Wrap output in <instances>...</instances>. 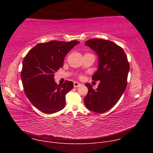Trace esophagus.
Masks as SVG:
<instances>
[{"mask_svg":"<svg viewBox=\"0 0 153 153\" xmlns=\"http://www.w3.org/2000/svg\"><path fill=\"white\" fill-rule=\"evenodd\" d=\"M80 83H79V82H74V86L75 87V88H77V87L80 86Z\"/></svg>","mask_w":153,"mask_h":153,"instance_id":"esophagus-1","label":"esophagus"}]
</instances>
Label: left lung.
I'll list each match as a JSON object with an SVG mask.
<instances>
[{"label": "left lung", "instance_id": "obj_1", "mask_svg": "<svg viewBox=\"0 0 153 153\" xmlns=\"http://www.w3.org/2000/svg\"><path fill=\"white\" fill-rule=\"evenodd\" d=\"M85 45L99 56V68L92 79L100 83L96 90L93 89L92 85L85 84L88 92L84 103L88 110L103 113L112 108L124 93L129 64L122 48L110 40L93 39Z\"/></svg>", "mask_w": 153, "mask_h": 153}]
</instances>
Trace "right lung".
Masks as SVG:
<instances>
[{"mask_svg": "<svg viewBox=\"0 0 153 153\" xmlns=\"http://www.w3.org/2000/svg\"><path fill=\"white\" fill-rule=\"evenodd\" d=\"M79 43L77 40L40 43L24 57L21 71L24 92L39 111L52 114L65 107V95L73 88V82L65 80L57 85L54 73L62 67L65 56Z\"/></svg>", "mask_w": 153, "mask_h": 153, "instance_id": "obj_1", "label": "right lung"}]
</instances>
